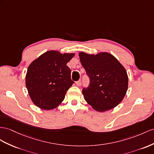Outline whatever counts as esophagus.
Masks as SVG:
<instances>
[{
  "instance_id": "obj_1",
  "label": "esophagus",
  "mask_w": 154,
  "mask_h": 154,
  "mask_svg": "<svg viewBox=\"0 0 154 154\" xmlns=\"http://www.w3.org/2000/svg\"><path fill=\"white\" fill-rule=\"evenodd\" d=\"M76 85H77V86H80L81 85V81L79 80V81H77V82H76Z\"/></svg>"
}]
</instances>
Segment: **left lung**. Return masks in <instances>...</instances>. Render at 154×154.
Here are the masks:
<instances>
[{
    "mask_svg": "<svg viewBox=\"0 0 154 154\" xmlns=\"http://www.w3.org/2000/svg\"><path fill=\"white\" fill-rule=\"evenodd\" d=\"M82 67L90 78L88 88L82 89L85 101L99 112L111 110L124 99L128 88L124 67L109 53H79Z\"/></svg>",
    "mask_w": 154,
    "mask_h": 154,
    "instance_id": "obj_1",
    "label": "left lung"
}]
</instances>
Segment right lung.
Listing matches in <instances>:
<instances>
[{
  "instance_id": "right-lung-1",
  "label": "right lung",
  "mask_w": 154,
  "mask_h": 154,
  "mask_svg": "<svg viewBox=\"0 0 154 154\" xmlns=\"http://www.w3.org/2000/svg\"><path fill=\"white\" fill-rule=\"evenodd\" d=\"M74 55L49 51L31 62L25 83L31 100L38 107L53 109L64 100L67 90L74 83L66 66Z\"/></svg>"
}]
</instances>
